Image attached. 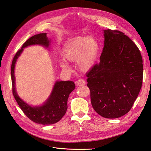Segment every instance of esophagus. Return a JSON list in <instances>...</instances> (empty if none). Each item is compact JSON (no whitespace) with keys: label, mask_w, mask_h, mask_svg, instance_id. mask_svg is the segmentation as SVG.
<instances>
[{"label":"esophagus","mask_w":151,"mask_h":151,"mask_svg":"<svg viewBox=\"0 0 151 151\" xmlns=\"http://www.w3.org/2000/svg\"><path fill=\"white\" fill-rule=\"evenodd\" d=\"M76 83L77 86H82V85H84L86 84V81L83 79H79L76 82Z\"/></svg>","instance_id":"obj_1"}]
</instances>
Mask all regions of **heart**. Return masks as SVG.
<instances>
[{
    "label": "heart",
    "instance_id": "obj_1",
    "mask_svg": "<svg viewBox=\"0 0 151 151\" xmlns=\"http://www.w3.org/2000/svg\"><path fill=\"white\" fill-rule=\"evenodd\" d=\"M99 52V45L93 37L77 36L66 43L63 51V56L68 62L77 61L80 70L88 71L92 68L97 60ZM60 66L63 70H69L70 65L63 60Z\"/></svg>",
    "mask_w": 151,
    "mask_h": 151
}]
</instances>
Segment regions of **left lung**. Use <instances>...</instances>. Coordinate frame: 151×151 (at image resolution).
I'll return each mask as SVG.
<instances>
[{"mask_svg": "<svg viewBox=\"0 0 151 151\" xmlns=\"http://www.w3.org/2000/svg\"><path fill=\"white\" fill-rule=\"evenodd\" d=\"M104 47L96 63L86 74L95 111L106 118L129 112L142 84V58L137 45L125 33L104 30Z\"/></svg>", "mask_w": 151, "mask_h": 151, "instance_id": "left-lung-1", "label": "left lung"}]
</instances>
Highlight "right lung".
Segmentation results:
<instances>
[{"label":"right lung","mask_w":151,"mask_h":151,"mask_svg":"<svg viewBox=\"0 0 151 151\" xmlns=\"http://www.w3.org/2000/svg\"><path fill=\"white\" fill-rule=\"evenodd\" d=\"M50 41L47 37V33H40L31 36L16 52L11 65V79L14 97L21 110L29 119L42 125L54 124L60 121L65 115L67 109L68 96L75 89L74 83L69 81L56 82L47 101L42 106L32 107L27 104L17 96L15 88L14 67L17 58L20 55L24 48L32 45H41L48 47Z\"/></svg>","instance_id":"right-lung-1"}]
</instances>
